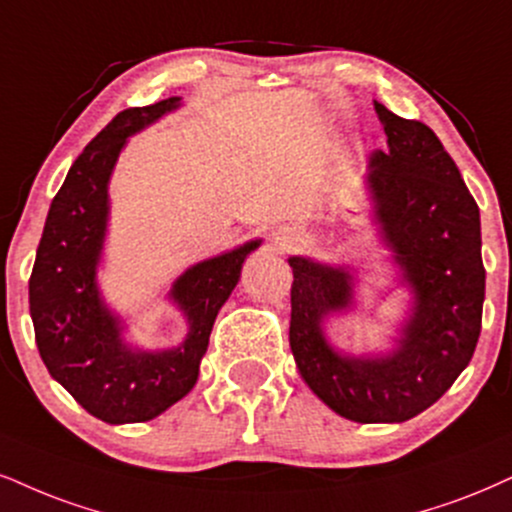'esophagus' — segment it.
<instances>
[{
    "label": "esophagus",
    "instance_id": "obj_1",
    "mask_svg": "<svg viewBox=\"0 0 512 512\" xmlns=\"http://www.w3.org/2000/svg\"><path fill=\"white\" fill-rule=\"evenodd\" d=\"M299 244H301V237L296 235L294 230H289V227L275 232V246L280 251H289V249H294V246H299Z\"/></svg>",
    "mask_w": 512,
    "mask_h": 512
}]
</instances>
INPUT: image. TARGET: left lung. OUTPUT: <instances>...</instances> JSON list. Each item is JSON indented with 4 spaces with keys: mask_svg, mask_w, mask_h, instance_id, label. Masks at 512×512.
Instances as JSON below:
<instances>
[{
    "mask_svg": "<svg viewBox=\"0 0 512 512\" xmlns=\"http://www.w3.org/2000/svg\"><path fill=\"white\" fill-rule=\"evenodd\" d=\"M387 149L368 161V189L384 244L413 308L384 356H346L323 320L353 304L346 268L292 256L289 346L320 401L346 420L403 422L446 394L468 368L482 330L484 263L479 208L432 128L375 102Z\"/></svg>",
    "mask_w": 512,
    "mask_h": 512,
    "instance_id": "1",
    "label": "left lung"
}]
</instances>
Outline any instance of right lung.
<instances>
[{"mask_svg": "<svg viewBox=\"0 0 512 512\" xmlns=\"http://www.w3.org/2000/svg\"><path fill=\"white\" fill-rule=\"evenodd\" d=\"M180 97L118 113L75 159L49 206L33 275L30 318L49 375L94 418L109 425L147 422L197 384L220 306L237 287L244 258L258 249L251 239L237 249L187 268L170 289L189 332L175 349H132L123 325L97 287L106 223L109 180L130 135L175 111Z\"/></svg>", "mask_w": 512, "mask_h": 512, "instance_id": "1", "label": "right lung"}]
</instances>
